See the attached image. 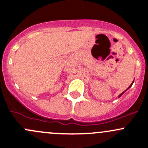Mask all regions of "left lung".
Instances as JSON below:
<instances>
[{
  "instance_id": "obj_1",
  "label": "left lung",
  "mask_w": 148,
  "mask_h": 148,
  "mask_svg": "<svg viewBox=\"0 0 148 148\" xmlns=\"http://www.w3.org/2000/svg\"><path fill=\"white\" fill-rule=\"evenodd\" d=\"M133 82H134V81H133V83H132V84H130V86H129V87H128V88H127V89H126V90H125V91H123V93H121V94L119 95V97H121V96H122V95H123V94H124V93H125V91H127V89H128V88H130V87L132 86V85H133Z\"/></svg>"
}]
</instances>
